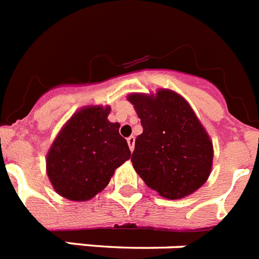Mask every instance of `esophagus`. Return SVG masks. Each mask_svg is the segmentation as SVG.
I'll return each instance as SVG.
<instances>
[{
    "instance_id": "obj_1",
    "label": "esophagus",
    "mask_w": 259,
    "mask_h": 259,
    "mask_svg": "<svg viewBox=\"0 0 259 259\" xmlns=\"http://www.w3.org/2000/svg\"><path fill=\"white\" fill-rule=\"evenodd\" d=\"M134 144H136V138H134V137H129V138H127V145H129L130 151L134 150Z\"/></svg>"
}]
</instances>
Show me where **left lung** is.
<instances>
[{
	"label": "left lung",
	"instance_id": "obj_1",
	"mask_svg": "<svg viewBox=\"0 0 259 259\" xmlns=\"http://www.w3.org/2000/svg\"><path fill=\"white\" fill-rule=\"evenodd\" d=\"M127 100L144 129L132 162L145 184L167 199L198 190L211 171L213 142L190 105L167 89L155 96L130 94Z\"/></svg>",
	"mask_w": 259,
	"mask_h": 259
}]
</instances>
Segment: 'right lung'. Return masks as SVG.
I'll list each match as a JSON object with an SVG mask.
<instances>
[{
	"label": "right lung",
	"mask_w": 259,
	"mask_h": 259,
	"mask_svg": "<svg viewBox=\"0 0 259 259\" xmlns=\"http://www.w3.org/2000/svg\"><path fill=\"white\" fill-rule=\"evenodd\" d=\"M110 106H88L61 129L46 157L54 190L71 201H88L108 186L118 166L130 158L119 123L108 119Z\"/></svg>",
	"instance_id": "1"
}]
</instances>
